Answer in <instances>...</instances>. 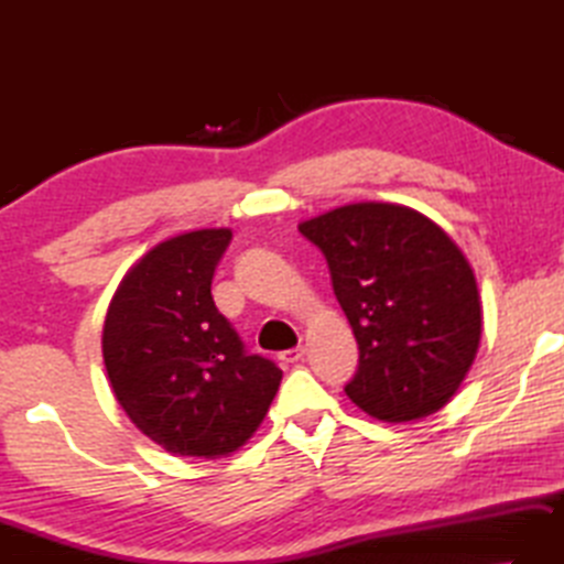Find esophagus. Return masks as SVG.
Here are the masks:
<instances>
[{"mask_svg": "<svg viewBox=\"0 0 564 564\" xmlns=\"http://www.w3.org/2000/svg\"><path fill=\"white\" fill-rule=\"evenodd\" d=\"M303 355H305V347L299 345V347H291V350H283V352L279 355V360L285 362V365H293V362H301Z\"/></svg>", "mask_w": 564, "mask_h": 564, "instance_id": "obj_1", "label": "esophagus"}]
</instances>
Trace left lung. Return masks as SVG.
Returning a JSON list of instances; mask_svg holds the SVG:
<instances>
[{"mask_svg":"<svg viewBox=\"0 0 564 564\" xmlns=\"http://www.w3.org/2000/svg\"><path fill=\"white\" fill-rule=\"evenodd\" d=\"M299 229L325 253L360 347L347 397L392 424L438 412L474 365L484 325L464 251L436 221L394 202L345 204Z\"/></svg>","mask_w":564,"mask_h":564,"instance_id":"1","label":"left lung"}]
</instances>
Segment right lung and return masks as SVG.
I'll use <instances>...</instances> for the list:
<instances>
[{"label":"right lung","mask_w":564,"mask_h":564,"mask_svg":"<svg viewBox=\"0 0 564 564\" xmlns=\"http://www.w3.org/2000/svg\"><path fill=\"white\" fill-rule=\"evenodd\" d=\"M231 229L182 231L118 283L104 323V362L122 412L175 456L221 458L249 442L283 372L247 355L212 299Z\"/></svg>","instance_id":"obj_1"}]
</instances>
